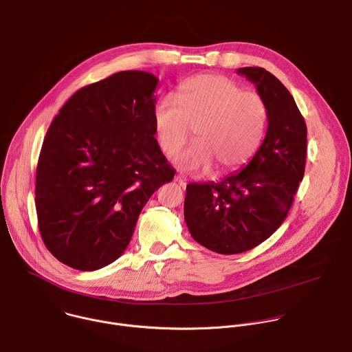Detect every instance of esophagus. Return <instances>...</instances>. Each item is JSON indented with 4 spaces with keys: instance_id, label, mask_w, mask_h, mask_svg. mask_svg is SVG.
<instances>
[{
    "instance_id": "1",
    "label": "esophagus",
    "mask_w": 352,
    "mask_h": 352,
    "mask_svg": "<svg viewBox=\"0 0 352 352\" xmlns=\"http://www.w3.org/2000/svg\"><path fill=\"white\" fill-rule=\"evenodd\" d=\"M175 179H177V182H178L184 189L186 188V179H185V177H184V175L178 174V175H175Z\"/></svg>"
}]
</instances>
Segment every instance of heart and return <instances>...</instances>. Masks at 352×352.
<instances>
[{"mask_svg": "<svg viewBox=\"0 0 352 352\" xmlns=\"http://www.w3.org/2000/svg\"><path fill=\"white\" fill-rule=\"evenodd\" d=\"M175 98L156 102L153 129L160 149L173 156L195 127L197 142L175 157L178 168L201 173L215 163L219 171H234L256 153L267 119L259 94L243 91L226 76L203 74L182 82Z\"/></svg>", "mask_w": 352, "mask_h": 352, "instance_id": "1", "label": "heart"}]
</instances>
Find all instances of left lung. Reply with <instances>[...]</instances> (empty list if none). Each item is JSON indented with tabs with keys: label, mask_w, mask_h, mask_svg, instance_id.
I'll list each match as a JSON object with an SVG mask.
<instances>
[{
	"label": "left lung",
	"mask_w": 352,
	"mask_h": 352,
	"mask_svg": "<svg viewBox=\"0 0 352 352\" xmlns=\"http://www.w3.org/2000/svg\"><path fill=\"white\" fill-rule=\"evenodd\" d=\"M237 74L251 80L265 101V140L241 171L219 182L189 184L184 204L190 236L222 255L250 251L283 225L307 153L306 122L288 89L261 67H243Z\"/></svg>",
	"instance_id": "obj_1"
}]
</instances>
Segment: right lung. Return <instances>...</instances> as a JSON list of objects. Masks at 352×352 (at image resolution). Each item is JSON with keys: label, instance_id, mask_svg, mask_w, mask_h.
I'll use <instances>...</instances> for the list:
<instances>
[{"label": "right lung", "instance_id": "add662e5", "mask_svg": "<svg viewBox=\"0 0 352 352\" xmlns=\"http://www.w3.org/2000/svg\"><path fill=\"white\" fill-rule=\"evenodd\" d=\"M157 83L151 72L122 71L85 86L45 135L35 178L39 232L72 269L115 262L149 197L174 178L155 138Z\"/></svg>", "mask_w": 352, "mask_h": 352}]
</instances>
